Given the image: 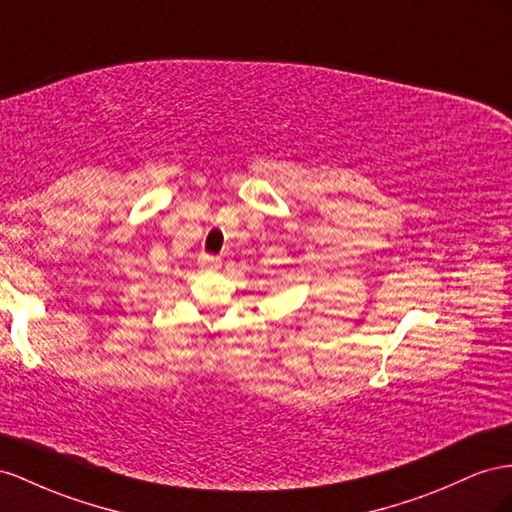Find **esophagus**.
I'll return each instance as SVG.
<instances>
[{"label": "esophagus", "mask_w": 512, "mask_h": 512, "mask_svg": "<svg viewBox=\"0 0 512 512\" xmlns=\"http://www.w3.org/2000/svg\"><path fill=\"white\" fill-rule=\"evenodd\" d=\"M198 265H200V269H204V271H217V269H219V258L209 256V254H202V256L198 258Z\"/></svg>", "instance_id": "esophagus-1"}]
</instances>
